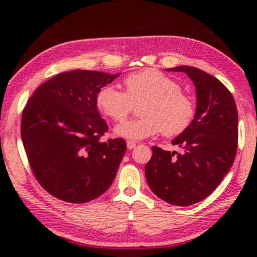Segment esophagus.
<instances>
[{
    "label": "esophagus",
    "mask_w": 257,
    "mask_h": 257,
    "mask_svg": "<svg viewBox=\"0 0 257 257\" xmlns=\"http://www.w3.org/2000/svg\"><path fill=\"white\" fill-rule=\"evenodd\" d=\"M135 146H136V143H135V142H132V141H128V142H127V147H128V150H133V149H135Z\"/></svg>",
    "instance_id": "obj_1"
}]
</instances>
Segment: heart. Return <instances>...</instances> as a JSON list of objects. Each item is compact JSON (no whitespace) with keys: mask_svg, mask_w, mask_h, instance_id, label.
Returning <instances> with one entry per match:
<instances>
[{"mask_svg":"<svg viewBox=\"0 0 257 257\" xmlns=\"http://www.w3.org/2000/svg\"><path fill=\"white\" fill-rule=\"evenodd\" d=\"M125 92L113 85L98 90L96 105L113 121H123L133 110V104H142V118L116 125L114 134L129 141H141L162 132L175 137L185 133L193 123L196 107L181 86L156 69H145L124 78Z\"/></svg>","mask_w":257,"mask_h":257,"instance_id":"heart-1","label":"heart"}]
</instances>
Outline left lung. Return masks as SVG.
<instances>
[{
	"mask_svg": "<svg viewBox=\"0 0 257 257\" xmlns=\"http://www.w3.org/2000/svg\"><path fill=\"white\" fill-rule=\"evenodd\" d=\"M196 87V114L190 127L172 141L184 152L152 147L145 165L147 184L156 196L177 206L201 202L212 194L233 163L238 145V111L231 93L205 71L180 66Z\"/></svg>",
	"mask_w": 257,
	"mask_h": 257,
	"instance_id": "8db88e82",
	"label": "left lung"
}]
</instances>
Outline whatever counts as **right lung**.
<instances>
[{"label":"right lung","instance_id":"obj_1","mask_svg":"<svg viewBox=\"0 0 257 257\" xmlns=\"http://www.w3.org/2000/svg\"><path fill=\"white\" fill-rule=\"evenodd\" d=\"M120 73L72 70L35 90L21 116V138L37 181L52 196L87 203L114 180L127 150L123 138L101 142L107 124L96 95Z\"/></svg>","mask_w":257,"mask_h":257}]
</instances>
